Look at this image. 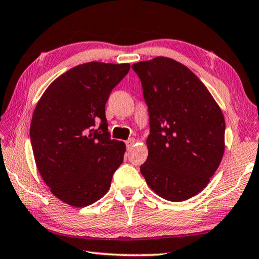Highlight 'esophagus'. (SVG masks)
Segmentation results:
<instances>
[{
	"mask_svg": "<svg viewBox=\"0 0 259 259\" xmlns=\"http://www.w3.org/2000/svg\"><path fill=\"white\" fill-rule=\"evenodd\" d=\"M134 142H135V140H134L133 138H132V139H128V140H127V141H126V147H127V149H128V150H130L131 148L133 147Z\"/></svg>",
	"mask_w": 259,
	"mask_h": 259,
	"instance_id": "obj_1",
	"label": "esophagus"
}]
</instances>
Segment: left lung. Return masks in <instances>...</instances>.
<instances>
[{
    "label": "left lung",
    "instance_id": "obj_1",
    "mask_svg": "<svg viewBox=\"0 0 259 259\" xmlns=\"http://www.w3.org/2000/svg\"><path fill=\"white\" fill-rule=\"evenodd\" d=\"M148 106V158L140 167L161 198L184 201L209 182L224 153L225 120L207 88L165 57L134 63Z\"/></svg>",
    "mask_w": 259,
    "mask_h": 259
}]
</instances>
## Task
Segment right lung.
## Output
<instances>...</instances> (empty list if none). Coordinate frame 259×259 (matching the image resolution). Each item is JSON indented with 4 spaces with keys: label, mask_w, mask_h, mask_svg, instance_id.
Returning a JSON list of instances; mask_svg holds the SVG:
<instances>
[{
    "label": "right lung",
    "mask_w": 259,
    "mask_h": 259,
    "mask_svg": "<svg viewBox=\"0 0 259 259\" xmlns=\"http://www.w3.org/2000/svg\"><path fill=\"white\" fill-rule=\"evenodd\" d=\"M130 67L93 61L71 68L35 108L30 142L36 166L51 192L68 205L86 207L102 198L124 160V142L108 132L106 103Z\"/></svg>",
    "instance_id": "1"
}]
</instances>
